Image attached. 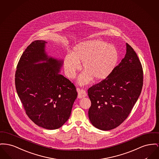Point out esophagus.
Masks as SVG:
<instances>
[{
	"mask_svg": "<svg viewBox=\"0 0 159 159\" xmlns=\"http://www.w3.org/2000/svg\"><path fill=\"white\" fill-rule=\"evenodd\" d=\"M77 92H78V98H80V99L87 96V93L85 92V90H84V89H77Z\"/></svg>",
	"mask_w": 159,
	"mask_h": 159,
	"instance_id": "esophagus-1",
	"label": "esophagus"
}]
</instances>
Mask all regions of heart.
Listing matches in <instances>:
<instances>
[{
    "label": "heart",
    "instance_id": "b5f03b06",
    "mask_svg": "<svg viewBox=\"0 0 159 159\" xmlns=\"http://www.w3.org/2000/svg\"><path fill=\"white\" fill-rule=\"evenodd\" d=\"M119 54L112 44L101 40H92L76 45L73 54L68 53L64 60L66 75L74 78L81 69L80 61H83L85 70L79 77L81 84H86L92 80H102L108 77L117 66Z\"/></svg>",
    "mask_w": 159,
    "mask_h": 159
}]
</instances>
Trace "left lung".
I'll list each match as a JSON object with an SVG mask.
<instances>
[{
    "label": "left lung",
    "mask_w": 159,
    "mask_h": 159,
    "mask_svg": "<svg viewBox=\"0 0 159 159\" xmlns=\"http://www.w3.org/2000/svg\"><path fill=\"white\" fill-rule=\"evenodd\" d=\"M125 58L106 78L88 90L91 100L89 117L102 130L120 125L129 116L143 86L141 63L132 47L126 43Z\"/></svg>",
    "instance_id": "8db88e82"
}]
</instances>
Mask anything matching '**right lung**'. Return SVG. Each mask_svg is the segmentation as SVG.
<instances>
[{
	"label": "right lung",
	"instance_id": "add662e5",
	"mask_svg": "<svg viewBox=\"0 0 159 159\" xmlns=\"http://www.w3.org/2000/svg\"><path fill=\"white\" fill-rule=\"evenodd\" d=\"M44 41H34L17 64L15 84L25 114L41 127L59 129L70 116L77 97L75 86L59 74L62 61L48 58ZM45 60L46 63H34Z\"/></svg>",
	"mask_w": 159,
	"mask_h": 159
}]
</instances>
